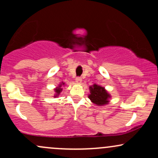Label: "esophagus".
<instances>
[{
  "instance_id": "34e87169",
  "label": "esophagus",
  "mask_w": 158,
  "mask_h": 158,
  "mask_svg": "<svg viewBox=\"0 0 158 158\" xmlns=\"http://www.w3.org/2000/svg\"><path fill=\"white\" fill-rule=\"evenodd\" d=\"M81 81H82V79H81V77H77V78H76V82L78 83V84H81Z\"/></svg>"
}]
</instances>
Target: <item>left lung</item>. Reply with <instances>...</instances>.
Wrapping results in <instances>:
<instances>
[{
  "instance_id": "left-lung-1",
  "label": "left lung",
  "mask_w": 158,
  "mask_h": 158,
  "mask_svg": "<svg viewBox=\"0 0 158 158\" xmlns=\"http://www.w3.org/2000/svg\"><path fill=\"white\" fill-rule=\"evenodd\" d=\"M90 94L88 98L94 104L97 106H102L108 104V99L110 98V95L107 92V90L102 86L94 84L90 86Z\"/></svg>"
}]
</instances>
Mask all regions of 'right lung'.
Wrapping results in <instances>:
<instances>
[{
	"instance_id": "add662e5",
	"label": "right lung",
	"mask_w": 158,
	"mask_h": 158,
	"mask_svg": "<svg viewBox=\"0 0 158 158\" xmlns=\"http://www.w3.org/2000/svg\"><path fill=\"white\" fill-rule=\"evenodd\" d=\"M64 85V82H61V84L57 87V88H56L55 89H54V90H55V92H56V94L54 95V97H59V94H60L61 91H62V88H61V86H62V85Z\"/></svg>"
}]
</instances>
